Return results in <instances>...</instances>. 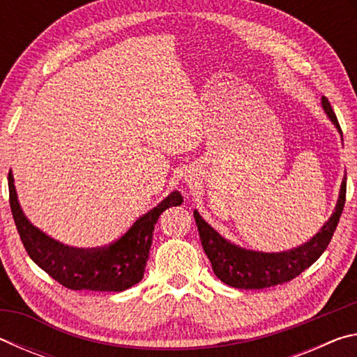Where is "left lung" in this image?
<instances>
[{
  "label": "left lung",
  "mask_w": 357,
  "mask_h": 357,
  "mask_svg": "<svg viewBox=\"0 0 357 357\" xmlns=\"http://www.w3.org/2000/svg\"><path fill=\"white\" fill-rule=\"evenodd\" d=\"M324 112L328 113L335 128L340 130L337 116L329 104L328 98L321 99ZM347 200V173L342 181L340 195L335 204V211L332 213L331 219L324 223L323 228L305 244L296 247L293 250L280 253H264L255 250L241 249L223 239L215 229L211 228L202 215L193 211L198 233H200L203 250L206 253L214 274L227 285L239 289H263L274 285H282L293 280L301 273L317 261L328 249L334 231L340 220L343 206Z\"/></svg>",
  "instance_id": "8db88e82"
}]
</instances>
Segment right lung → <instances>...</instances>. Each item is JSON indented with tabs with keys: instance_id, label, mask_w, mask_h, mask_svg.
Segmentation results:
<instances>
[{
	"instance_id": "obj_1",
	"label": "right lung",
	"mask_w": 357,
	"mask_h": 357,
	"mask_svg": "<svg viewBox=\"0 0 357 357\" xmlns=\"http://www.w3.org/2000/svg\"><path fill=\"white\" fill-rule=\"evenodd\" d=\"M9 203L17 231L29 258L58 283L69 289L124 291L143 279L149 257L153 231L165 209L179 206L183 197L172 192L164 202L142 215L124 236L98 249H75L47 236L22 213L14 178L9 172Z\"/></svg>"
}]
</instances>
